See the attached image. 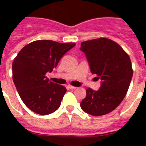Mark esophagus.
<instances>
[{"mask_svg":"<svg viewBox=\"0 0 146 146\" xmlns=\"http://www.w3.org/2000/svg\"><path fill=\"white\" fill-rule=\"evenodd\" d=\"M67 88H68L69 89H71V90H74V89L76 88V87H74V86H72V85H68Z\"/></svg>","mask_w":146,"mask_h":146,"instance_id":"1","label":"esophagus"}]
</instances>
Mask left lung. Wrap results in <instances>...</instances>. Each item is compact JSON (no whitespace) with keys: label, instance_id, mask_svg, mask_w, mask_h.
Returning <instances> with one entry per match:
<instances>
[{"label":"left lung","instance_id":"obj_1","mask_svg":"<svg viewBox=\"0 0 146 146\" xmlns=\"http://www.w3.org/2000/svg\"><path fill=\"white\" fill-rule=\"evenodd\" d=\"M80 50L85 53L92 73L102 80L99 90H86L80 107L92 116L108 114L127 92L133 76L131 58L117 43L104 37L82 42Z\"/></svg>","mask_w":146,"mask_h":146}]
</instances>
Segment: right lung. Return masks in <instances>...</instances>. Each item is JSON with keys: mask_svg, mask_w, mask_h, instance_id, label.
Returning a JSON list of instances; mask_svg holds the SVG:
<instances>
[{"mask_svg": "<svg viewBox=\"0 0 146 146\" xmlns=\"http://www.w3.org/2000/svg\"><path fill=\"white\" fill-rule=\"evenodd\" d=\"M76 45L39 40L21 49L12 62V78L22 101L30 110L48 115L59 108L66 88L45 76L57 66L61 58Z\"/></svg>", "mask_w": 146, "mask_h": 146, "instance_id": "1", "label": "right lung"}]
</instances>
